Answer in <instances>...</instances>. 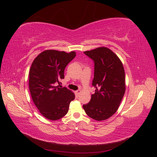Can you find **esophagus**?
Masks as SVG:
<instances>
[{"label":"esophagus","instance_id":"1","mask_svg":"<svg viewBox=\"0 0 157 157\" xmlns=\"http://www.w3.org/2000/svg\"><path fill=\"white\" fill-rule=\"evenodd\" d=\"M80 92H81V91H80V90H77V91L75 92V94H76V95H77V96H79V94H80Z\"/></svg>","mask_w":157,"mask_h":157}]
</instances>
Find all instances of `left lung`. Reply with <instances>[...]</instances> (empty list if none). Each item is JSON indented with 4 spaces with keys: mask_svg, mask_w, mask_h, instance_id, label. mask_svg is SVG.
Segmentation results:
<instances>
[{
    "mask_svg": "<svg viewBox=\"0 0 157 157\" xmlns=\"http://www.w3.org/2000/svg\"><path fill=\"white\" fill-rule=\"evenodd\" d=\"M94 63L92 86L96 88L88 103L83 105L87 115L96 121L115 114L125 92V73L118 56L105 47L84 52Z\"/></svg>",
    "mask_w": 157,
    "mask_h": 157,
    "instance_id": "8db88e82",
    "label": "left lung"
}]
</instances>
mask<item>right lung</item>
<instances>
[{
	"label": "right lung",
	"mask_w": 157,
	"mask_h": 157,
	"mask_svg": "<svg viewBox=\"0 0 157 157\" xmlns=\"http://www.w3.org/2000/svg\"><path fill=\"white\" fill-rule=\"evenodd\" d=\"M76 56L75 52L66 53L53 50L42 52L33 61L29 72V86L35 105L48 119L59 120L69 111L75 94L61 86L66 66Z\"/></svg>",
	"instance_id": "right-lung-1"
}]
</instances>
